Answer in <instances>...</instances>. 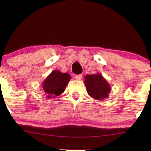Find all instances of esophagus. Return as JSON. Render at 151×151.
<instances>
[{
  "instance_id": "1",
  "label": "esophagus",
  "mask_w": 151,
  "mask_h": 151,
  "mask_svg": "<svg viewBox=\"0 0 151 151\" xmlns=\"http://www.w3.org/2000/svg\"><path fill=\"white\" fill-rule=\"evenodd\" d=\"M81 78H82V75H81V74H78V75L75 76V79H77V80H81Z\"/></svg>"
}]
</instances>
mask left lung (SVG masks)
<instances>
[{
  "label": "left lung",
  "instance_id": "left-lung-1",
  "mask_svg": "<svg viewBox=\"0 0 151 151\" xmlns=\"http://www.w3.org/2000/svg\"><path fill=\"white\" fill-rule=\"evenodd\" d=\"M84 78V82L86 87V91L91 97L100 101L108 98L111 87L101 74H87Z\"/></svg>",
  "mask_w": 151,
  "mask_h": 151
}]
</instances>
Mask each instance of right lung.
<instances>
[{"label": "right lung", "instance_id": "add662e5", "mask_svg": "<svg viewBox=\"0 0 151 151\" xmlns=\"http://www.w3.org/2000/svg\"><path fill=\"white\" fill-rule=\"evenodd\" d=\"M70 79L71 76L68 73H62L59 70L52 71L42 83L47 98L54 99L62 94Z\"/></svg>", "mask_w": 151, "mask_h": 151}]
</instances>
